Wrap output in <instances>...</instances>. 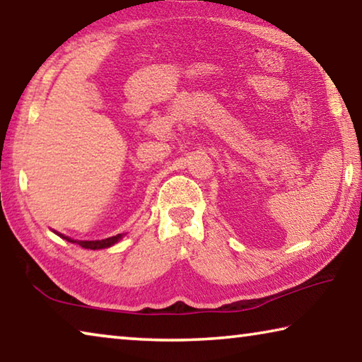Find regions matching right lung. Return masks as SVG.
Wrapping results in <instances>:
<instances>
[{
  "label": "right lung",
  "mask_w": 362,
  "mask_h": 362,
  "mask_svg": "<svg viewBox=\"0 0 362 362\" xmlns=\"http://www.w3.org/2000/svg\"><path fill=\"white\" fill-rule=\"evenodd\" d=\"M64 240H66L69 243H76L79 244V246L84 247V249H105V247H110L113 246L115 243H118L121 240V235H116V236H112V238H107V240H100V241H75L71 240V238L69 236H62Z\"/></svg>",
  "instance_id": "1"
}]
</instances>
